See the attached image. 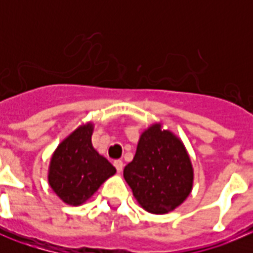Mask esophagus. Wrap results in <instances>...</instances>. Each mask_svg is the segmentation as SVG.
Masks as SVG:
<instances>
[{"label":"esophagus","instance_id":"1","mask_svg":"<svg viewBox=\"0 0 253 253\" xmlns=\"http://www.w3.org/2000/svg\"><path fill=\"white\" fill-rule=\"evenodd\" d=\"M114 167L117 168V170H118L119 173L122 172V170H123V162H122V160H115Z\"/></svg>","mask_w":253,"mask_h":253}]
</instances>
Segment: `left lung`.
I'll list each match as a JSON object with an SVG mask.
<instances>
[{"label": "left lung", "mask_w": 253, "mask_h": 253, "mask_svg": "<svg viewBox=\"0 0 253 253\" xmlns=\"http://www.w3.org/2000/svg\"><path fill=\"white\" fill-rule=\"evenodd\" d=\"M123 176L140 206L154 214L176 209L193 186L192 163L184 144L159 125L143 132Z\"/></svg>", "instance_id": "8db88e82"}]
</instances>
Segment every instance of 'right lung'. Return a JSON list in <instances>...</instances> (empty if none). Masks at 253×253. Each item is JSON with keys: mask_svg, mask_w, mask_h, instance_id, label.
Instances as JSON below:
<instances>
[{"mask_svg": "<svg viewBox=\"0 0 253 253\" xmlns=\"http://www.w3.org/2000/svg\"><path fill=\"white\" fill-rule=\"evenodd\" d=\"M93 126L79 127L60 143L49 166L48 182L65 204L81 205L117 170L91 146Z\"/></svg>", "mask_w": 253, "mask_h": 253, "instance_id": "1", "label": "right lung"}]
</instances>
